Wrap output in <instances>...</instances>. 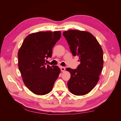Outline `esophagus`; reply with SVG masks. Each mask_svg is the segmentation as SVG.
I'll return each mask as SVG.
<instances>
[{
    "instance_id": "34e87169",
    "label": "esophagus",
    "mask_w": 121,
    "mask_h": 121,
    "mask_svg": "<svg viewBox=\"0 0 121 121\" xmlns=\"http://www.w3.org/2000/svg\"><path fill=\"white\" fill-rule=\"evenodd\" d=\"M60 69H61V71L62 72H64L65 70V67H63V66H60Z\"/></svg>"
}]
</instances>
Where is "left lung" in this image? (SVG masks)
Instances as JSON below:
<instances>
[{
	"instance_id": "left-lung-1",
	"label": "left lung",
	"mask_w": 121,
	"mask_h": 121,
	"mask_svg": "<svg viewBox=\"0 0 121 121\" xmlns=\"http://www.w3.org/2000/svg\"><path fill=\"white\" fill-rule=\"evenodd\" d=\"M73 56H79L76 69L67 68L71 78L68 87L71 93L82 96L96 85L103 68V51L96 38L90 33L69 30L63 33Z\"/></svg>"
}]
</instances>
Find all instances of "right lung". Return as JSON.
<instances>
[{"mask_svg":"<svg viewBox=\"0 0 121 121\" xmlns=\"http://www.w3.org/2000/svg\"><path fill=\"white\" fill-rule=\"evenodd\" d=\"M61 32H39L25 37L18 51L19 69L24 84L35 94L44 95L52 89L60 73L58 66L47 65Z\"/></svg>","mask_w":121,"mask_h":121,"instance_id":"1","label":"right lung"}]
</instances>
